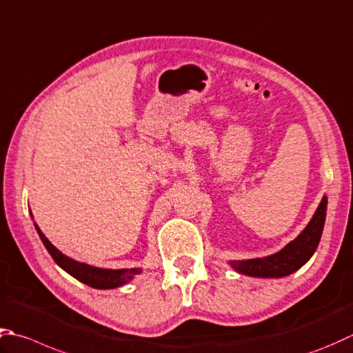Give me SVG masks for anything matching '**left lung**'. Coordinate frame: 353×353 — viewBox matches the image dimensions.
<instances>
[{"instance_id": "obj_1", "label": "left lung", "mask_w": 353, "mask_h": 353, "mask_svg": "<svg viewBox=\"0 0 353 353\" xmlns=\"http://www.w3.org/2000/svg\"><path fill=\"white\" fill-rule=\"evenodd\" d=\"M326 210L327 197L324 196L307 226L301 231L299 237L292 240L291 243H288L281 251L263 259L234 260L230 261V265L239 274L261 279H280L299 271L312 257L316 246L320 243L324 220H326Z\"/></svg>"}]
</instances>
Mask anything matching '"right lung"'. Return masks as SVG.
I'll return each instance as SVG.
<instances>
[{
  "label": "right lung",
  "mask_w": 353,
  "mask_h": 353,
  "mask_svg": "<svg viewBox=\"0 0 353 353\" xmlns=\"http://www.w3.org/2000/svg\"><path fill=\"white\" fill-rule=\"evenodd\" d=\"M37 231L39 234V239L43 240L46 250L48 254L52 255V259L57 261V265L64 269L81 283H84L87 286H92L94 289H114L119 288L125 283L133 280L134 275L141 274L142 269L133 268V269H102V268H94L87 263H79L67 255L62 254L59 250H57L48 239L44 236L43 231L39 230L38 225H34Z\"/></svg>",
  "instance_id": "right-lung-1"
}]
</instances>
